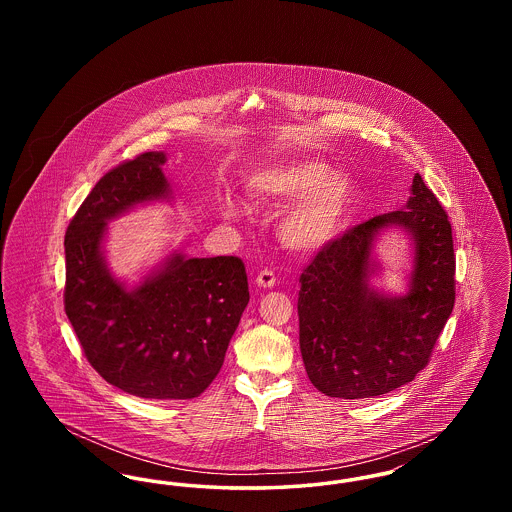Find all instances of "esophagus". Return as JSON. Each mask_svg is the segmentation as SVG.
I'll list each match as a JSON object with an SVG mask.
<instances>
[{
  "instance_id": "obj_1",
  "label": "esophagus",
  "mask_w": 512,
  "mask_h": 512,
  "mask_svg": "<svg viewBox=\"0 0 512 512\" xmlns=\"http://www.w3.org/2000/svg\"><path fill=\"white\" fill-rule=\"evenodd\" d=\"M257 286L259 288H272L274 284H276V276H274V272L272 270H261L259 274H257Z\"/></svg>"
}]
</instances>
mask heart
<instances>
[{
	"label": "heart",
	"instance_id": "heart-1",
	"mask_svg": "<svg viewBox=\"0 0 512 512\" xmlns=\"http://www.w3.org/2000/svg\"><path fill=\"white\" fill-rule=\"evenodd\" d=\"M247 190L265 203L295 201L280 222V240L301 253L318 251L338 240L355 201L353 180L315 157H293L253 172L247 178ZM222 213L236 219L240 207L224 197Z\"/></svg>",
	"mask_w": 512,
	"mask_h": 512
}]
</instances>
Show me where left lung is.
Wrapping results in <instances>:
<instances>
[{
	"label": "left lung",
	"instance_id": "obj_1",
	"mask_svg": "<svg viewBox=\"0 0 512 512\" xmlns=\"http://www.w3.org/2000/svg\"><path fill=\"white\" fill-rule=\"evenodd\" d=\"M388 227H401L412 244L414 267L401 296L371 286L381 269L375 242ZM299 282V347L318 391L365 399L413 382L455 305L453 236L438 197L414 174L403 209L343 232Z\"/></svg>",
	"mask_w": 512,
	"mask_h": 512
}]
</instances>
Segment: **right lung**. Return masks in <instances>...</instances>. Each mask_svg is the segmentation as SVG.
Listing matches in <instances>:
<instances>
[{
	"instance_id": "add662e5",
	"label": "right lung",
	"mask_w": 512,
	"mask_h": 512,
	"mask_svg": "<svg viewBox=\"0 0 512 512\" xmlns=\"http://www.w3.org/2000/svg\"><path fill=\"white\" fill-rule=\"evenodd\" d=\"M165 163L163 151H147L107 172L65 234V313L88 363L124 393L159 401L207 390L249 303L238 257L174 251L140 284L109 270L107 222L174 199Z\"/></svg>"
}]
</instances>
